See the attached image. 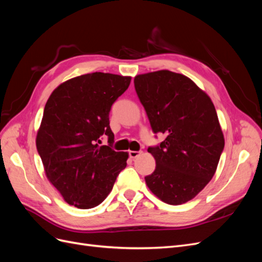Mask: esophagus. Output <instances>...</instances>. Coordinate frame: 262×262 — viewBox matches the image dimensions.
I'll return each mask as SVG.
<instances>
[{
    "mask_svg": "<svg viewBox=\"0 0 262 262\" xmlns=\"http://www.w3.org/2000/svg\"><path fill=\"white\" fill-rule=\"evenodd\" d=\"M141 154H142V150H130V152H129V156L131 158H137Z\"/></svg>",
    "mask_w": 262,
    "mask_h": 262,
    "instance_id": "esophagus-1",
    "label": "esophagus"
}]
</instances>
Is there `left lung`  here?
Returning a JSON list of instances; mask_svg holds the SVG:
<instances>
[{"label":"left lung","instance_id":"1","mask_svg":"<svg viewBox=\"0 0 262 262\" xmlns=\"http://www.w3.org/2000/svg\"><path fill=\"white\" fill-rule=\"evenodd\" d=\"M134 87L153 132L165 136L147 148L156 167L146 185L165 203H186L209 184L224 149L215 107L189 77L168 70L137 75Z\"/></svg>","mask_w":262,"mask_h":262}]
</instances>
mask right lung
I'll use <instances>...</instances> for the list:
<instances>
[{
    "instance_id": "right-lung-1",
    "label": "right lung",
    "mask_w": 262,
    "mask_h": 262,
    "mask_svg": "<svg viewBox=\"0 0 262 262\" xmlns=\"http://www.w3.org/2000/svg\"><path fill=\"white\" fill-rule=\"evenodd\" d=\"M130 76L95 72L62 83L47 101L36 138L47 178L69 204L97 207L125 168L128 153L112 148L109 113ZM108 137V146H99Z\"/></svg>"
}]
</instances>
